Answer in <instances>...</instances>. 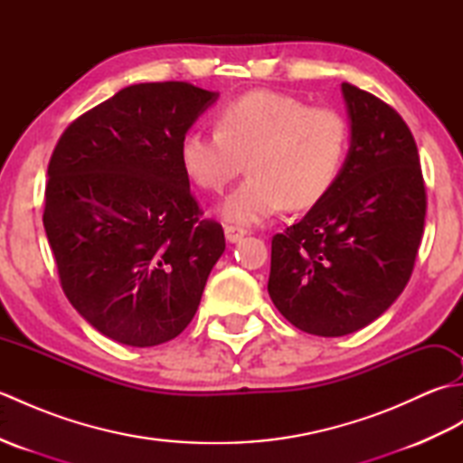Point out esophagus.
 Instances as JSON below:
<instances>
[{
  "label": "esophagus",
  "mask_w": 463,
  "mask_h": 463,
  "mask_svg": "<svg viewBox=\"0 0 463 463\" xmlns=\"http://www.w3.org/2000/svg\"><path fill=\"white\" fill-rule=\"evenodd\" d=\"M244 234H247V229H242V226H232V224L224 226V237L229 242H239Z\"/></svg>",
  "instance_id": "obj_1"
}]
</instances>
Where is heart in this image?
I'll use <instances>...</instances> for the list:
<instances>
[{"mask_svg":"<svg viewBox=\"0 0 463 463\" xmlns=\"http://www.w3.org/2000/svg\"><path fill=\"white\" fill-rule=\"evenodd\" d=\"M348 121L330 107L277 91H250L221 107L216 131L183 135L179 161L203 191L221 193L241 171L250 176L221 203L224 221L260 224L326 194L346 161Z\"/></svg>","mask_w":463,"mask_h":463,"instance_id":"b5f03b06","label":"heart"}]
</instances>
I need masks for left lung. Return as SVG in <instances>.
Instances as JSON below:
<instances>
[{
	"label": "left lung",
	"mask_w": 463,
	"mask_h": 463,
	"mask_svg": "<svg viewBox=\"0 0 463 463\" xmlns=\"http://www.w3.org/2000/svg\"><path fill=\"white\" fill-rule=\"evenodd\" d=\"M346 161L332 189L272 239L269 294L294 326L346 336L382 317L406 288L424 234L426 186L404 119L342 83Z\"/></svg>",
	"instance_id": "8db88e82"
}]
</instances>
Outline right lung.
<instances>
[{
    "label": "right lung",
    "mask_w": 463,
    "mask_h": 463,
    "mask_svg": "<svg viewBox=\"0 0 463 463\" xmlns=\"http://www.w3.org/2000/svg\"><path fill=\"white\" fill-rule=\"evenodd\" d=\"M219 93L137 83L67 127L47 166L43 226L69 302L103 336L146 348L189 326L224 252L179 161Z\"/></svg>",
    "instance_id": "obj_1"
}]
</instances>
